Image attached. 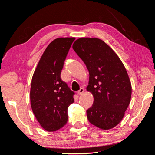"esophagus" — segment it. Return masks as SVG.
Instances as JSON below:
<instances>
[{
    "label": "esophagus",
    "mask_w": 155,
    "mask_h": 155,
    "mask_svg": "<svg viewBox=\"0 0 155 155\" xmlns=\"http://www.w3.org/2000/svg\"><path fill=\"white\" fill-rule=\"evenodd\" d=\"M83 92H84V88H81L79 89V90L78 91V94L81 95L83 93Z\"/></svg>",
    "instance_id": "obj_1"
}]
</instances>
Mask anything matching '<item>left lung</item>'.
<instances>
[{
    "label": "left lung",
    "instance_id": "8db88e82",
    "mask_svg": "<svg viewBox=\"0 0 155 155\" xmlns=\"http://www.w3.org/2000/svg\"><path fill=\"white\" fill-rule=\"evenodd\" d=\"M72 48L89 72L87 90L94 97L92 107L87 110L89 122L104 130L114 127L123 119L132 93L124 64L100 39L82 37L74 42Z\"/></svg>",
    "mask_w": 155,
    "mask_h": 155
}]
</instances>
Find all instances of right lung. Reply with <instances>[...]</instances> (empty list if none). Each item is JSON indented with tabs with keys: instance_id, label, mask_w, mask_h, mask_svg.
<instances>
[{
	"instance_id": "obj_1",
	"label": "right lung",
	"mask_w": 155,
	"mask_h": 155,
	"mask_svg": "<svg viewBox=\"0 0 155 155\" xmlns=\"http://www.w3.org/2000/svg\"><path fill=\"white\" fill-rule=\"evenodd\" d=\"M74 37H60L49 44L33 75L30 102L37 120L45 130L52 132L66 125L68 108L74 92L61 79L64 62Z\"/></svg>"
}]
</instances>
